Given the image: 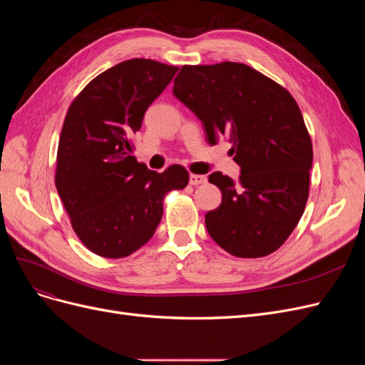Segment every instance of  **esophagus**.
<instances>
[{
	"label": "esophagus",
	"instance_id": "obj_1",
	"mask_svg": "<svg viewBox=\"0 0 365 365\" xmlns=\"http://www.w3.org/2000/svg\"><path fill=\"white\" fill-rule=\"evenodd\" d=\"M205 181H207V178L204 175H195V173L190 175V184L192 185H200V184H204Z\"/></svg>",
	"mask_w": 365,
	"mask_h": 365
}]
</instances>
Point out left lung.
<instances>
[{
	"label": "left lung",
	"mask_w": 365,
	"mask_h": 365,
	"mask_svg": "<svg viewBox=\"0 0 365 365\" xmlns=\"http://www.w3.org/2000/svg\"><path fill=\"white\" fill-rule=\"evenodd\" d=\"M173 94L200 118L210 145L227 137L239 180L215 172L222 202L205 215L208 235L236 257L279 250L309 196L312 141L291 93L245 63L184 65Z\"/></svg>",
	"instance_id": "obj_1"
}]
</instances>
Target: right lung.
Returning <instances> with one entry per match:
<instances>
[{
	"label": "right lung",
	"instance_id": "right-lung-1",
	"mask_svg": "<svg viewBox=\"0 0 365 365\" xmlns=\"http://www.w3.org/2000/svg\"><path fill=\"white\" fill-rule=\"evenodd\" d=\"M176 71L152 59L120 62L94 77L65 115L54 184L74 233L97 256L121 259L148 244L165 195L189 184L182 165L158 173L130 155L148 106Z\"/></svg>",
	"mask_w": 365,
	"mask_h": 365
}]
</instances>
